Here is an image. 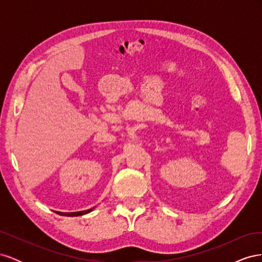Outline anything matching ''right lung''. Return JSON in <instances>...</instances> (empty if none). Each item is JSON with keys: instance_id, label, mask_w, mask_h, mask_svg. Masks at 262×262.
Here are the masks:
<instances>
[{"instance_id": "add662e5", "label": "right lung", "mask_w": 262, "mask_h": 262, "mask_svg": "<svg viewBox=\"0 0 262 262\" xmlns=\"http://www.w3.org/2000/svg\"><path fill=\"white\" fill-rule=\"evenodd\" d=\"M91 211H93V209H90V210H86V211H80V212H71V213H63V212H57L59 213L60 215H64V216H80V215H83V214H86V213H90Z\"/></svg>"}]
</instances>
